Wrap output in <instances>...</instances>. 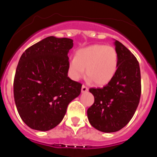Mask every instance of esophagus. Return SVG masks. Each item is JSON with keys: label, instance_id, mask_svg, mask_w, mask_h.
Segmentation results:
<instances>
[{"label": "esophagus", "instance_id": "1", "mask_svg": "<svg viewBox=\"0 0 157 157\" xmlns=\"http://www.w3.org/2000/svg\"><path fill=\"white\" fill-rule=\"evenodd\" d=\"M81 91H82V93H86L87 91H88V88H87L86 86H85L83 85L82 86Z\"/></svg>", "mask_w": 157, "mask_h": 157}]
</instances>
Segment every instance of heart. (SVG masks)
<instances>
[{
  "instance_id": "b5f03b06",
  "label": "heart",
  "mask_w": 157,
  "mask_h": 157,
  "mask_svg": "<svg viewBox=\"0 0 157 157\" xmlns=\"http://www.w3.org/2000/svg\"><path fill=\"white\" fill-rule=\"evenodd\" d=\"M86 75L97 86L107 85L118 69V53L111 45L95 44L80 48L68 63L69 75L78 80Z\"/></svg>"
}]
</instances>
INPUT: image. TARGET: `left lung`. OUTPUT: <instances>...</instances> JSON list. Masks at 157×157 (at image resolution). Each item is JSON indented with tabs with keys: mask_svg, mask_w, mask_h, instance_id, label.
<instances>
[{
	"mask_svg": "<svg viewBox=\"0 0 157 157\" xmlns=\"http://www.w3.org/2000/svg\"><path fill=\"white\" fill-rule=\"evenodd\" d=\"M118 69L103 88L90 89L94 103L87 110L91 125L101 132H116L132 119L141 97V72L134 54L117 40Z\"/></svg>",
	"mask_w": 157,
	"mask_h": 157,
	"instance_id": "1",
	"label": "left lung"
}]
</instances>
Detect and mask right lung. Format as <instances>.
Instances as JSON below:
<instances>
[{
	"label": "right lung",
	"instance_id": "right-lung-1",
	"mask_svg": "<svg viewBox=\"0 0 157 157\" xmlns=\"http://www.w3.org/2000/svg\"><path fill=\"white\" fill-rule=\"evenodd\" d=\"M73 40L50 36L22 54L14 78V99L22 120L31 129L47 131L64 117L82 84L67 76Z\"/></svg>",
	"mask_w": 157,
	"mask_h": 157
}]
</instances>
